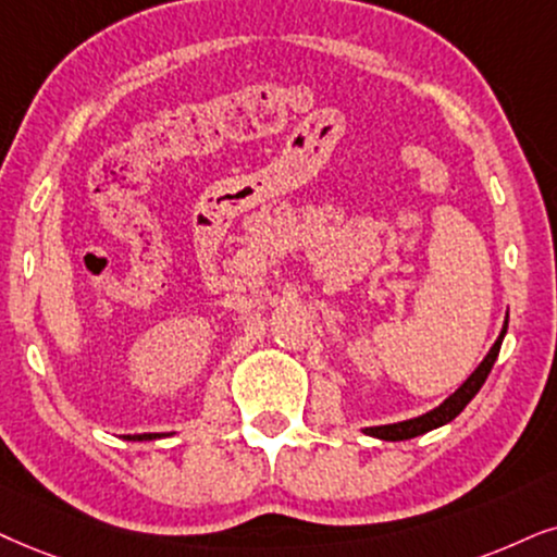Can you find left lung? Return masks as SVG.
<instances>
[{"instance_id": "left-lung-1", "label": "left lung", "mask_w": 557, "mask_h": 557, "mask_svg": "<svg viewBox=\"0 0 557 557\" xmlns=\"http://www.w3.org/2000/svg\"><path fill=\"white\" fill-rule=\"evenodd\" d=\"M506 329H509V313H506V321L502 326V334H498V339L494 342V347L488 349V355L483 357V362L478 364V368L470 372V377L466 383L457 388L453 396L442 400L440 406L432 408V411L421 413L417 419H406V421H398V424H383V426H364L362 432L370 434V436H377V440H385V442H404V440H413V436H421L426 432H432V429H440L453 421L457 413L466 408L470 400L475 398V393L483 388L485 377H488L491 368H494L496 357H498V349H502V342L506 336Z\"/></svg>"}]
</instances>
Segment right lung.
Listing matches in <instances>:
<instances>
[{
  "instance_id": "right-lung-1",
  "label": "right lung",
  "mask_w": 557,
  "mask_h": 557,
  "mask_svg": "<svg viewBox=\"0 0 557 557\" xmlns=\"http://www.w3.org/2000/svg\"><path fill=\"white\" fill-rule=\"evenodd\" d=\"M159 436L161 434H128V436H125V440H133V442H146V440H159Z\"/></svg>"
}]
</instances>
